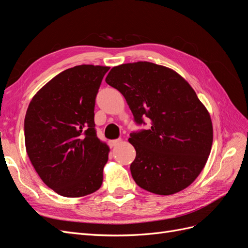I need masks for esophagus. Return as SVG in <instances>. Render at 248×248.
I'll use <instances>...</instances> for the list:
<instances>
[{"instance_id": "1", "label": "esophagus", "mask_w": 248, "mask_h": 248, "mask_svg": "<svg viewBox=\"0 0 248 248\" xmlns=\"http://www.w3.org/2000/svg\"><path fill=\"white\" fill-rule=\"evenodd\" d=\"M120 142H121V140H110L109 141V145L111 146V147H116V146H118Z\"/></svg>"}]
</instances>
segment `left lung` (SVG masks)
I'll return each mask as SVG.
<instances>
[{
	"label": "left lung",
	"mask_w": 248,
	"mask_h": 248,
	"mask_svg": "<svg viewBox=\"0 0 248 248\" xmlns=\"http://www.w3.org/2000/svg\"><path fill=\"white\" fill-rule=\"evenodd\" d=\"M106 81L125 97L134 121L151 128L130 133L137 151L131 175L142 189L170 196L188 187L211 151L209 111L179 73L150 62L112 67Z\"/></svg>",
	"instance_id": "obj_1"
}]
</instances>
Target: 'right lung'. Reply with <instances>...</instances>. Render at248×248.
Masks as SVG:
<instances>
[{
  "label": "right lung",
  "mask_w": 248,
  "mask_h": 248,
  "mask_svg": "<svg viewBox=\"0 0 248 248\" xmlns=\"http://www.w3.org/2000/svg\"><path fill=\"white\" fill-rule=\"evenodd\" d=\"M108 66L78 65L51 78L29 104L25 142L42 181L60 196L100 188L109 148L96 136V95Z\"/></svg>",
  "instance_id": "obj_1"
}]
</instances>
